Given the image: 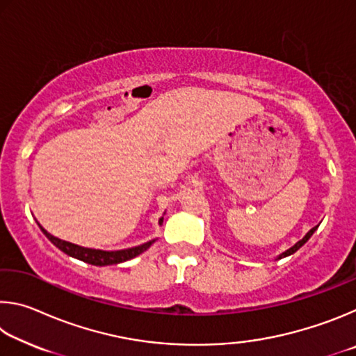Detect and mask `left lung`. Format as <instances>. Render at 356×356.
I'll return each instance as SVG.
<instances>
[{
    "label": "left lung",
    "instance_id": "left-lung-1",
    "mask_svg": "<svg viewBox=\"0 0 356 356\" xmlns=\"http://www.w3.org/2000/svg\"><path fill=\"white\" fill-rule=\"evenodd\" d=\"M318 226H316V227H312L311 229V231L308 232V234H306V236L303 237V238H301V240H298V242L297 243H295L293 246H292V248H289L287 251H284V252H282V254H280L278 256V259H282V257H287V256H291V254H293V252L295 251H298L300 248H301V246H303L306 242H308V240L311 238V236H312V234H314L316 232V229H317Z\"/></svg>",
    "mask_w": 356,
    "mask_h": 356
}]
</instances>
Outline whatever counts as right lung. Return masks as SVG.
I'll return each mask as SVG.
<instances>
[{"mask_svg":"<svg viewBox=\"0 0 356 356\" xmlns=\"http://www.w3.org/2000/svg\"><path fill=\"white\" fill-rule=\"evenodd\" d=\"M160 225L163 222V218H160ZM40 227V231L45 234V237L50 240V242L56 246V248L61 250L65 254L75 259H80L83 262H88L91 265H99V267H104V265H114L129 261V259H134L140 256L141 252L146 251L150 245H152L155 240H150L147 243H143L140 246H134V248L129 250H119V251H102V250H92V248H84V246H78L75 243L65 242L58 237H53L50 232H47L44 227Z\"/></svg>","mask_w":356,"mask_h":356,"instance_id":"obj_1","label":"right lung"}]
</instances>
